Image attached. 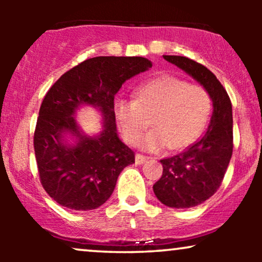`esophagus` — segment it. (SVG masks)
Returning <instances> with one entry per match:
<instances>
[{
  "label": "esophagus",
  "instance_id": "34e87169",
  "mask_svg": "<svg viewBox=\"0 0 262 262\" xmlns=\"http://www.w3.org/2000/svg\"><path fill=\"white\" fill-rule=\"evenodd\" d=\"M148 156H144V155H141V154H137L135 155V162H137L138 165H141V164H144V162L145 161H148Z\"/></svg>",
  "mask_w": 262,
  "mask_h": 262
}]
</instances>
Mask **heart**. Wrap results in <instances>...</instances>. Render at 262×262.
Here are the masks:
<instances>
[{
  "instance_id": "heart-1",
  "label": "heart",
  "mask_w": 262,
  "mask_h": 262,
  "mask_svg": "<svg viewBox=\"0 0 262 262\" xmlns=\"http://www.w3.org/2000/svg\"><path fill=\"white\" fill-rule=\"evenodd\" d=\"M212 100L202 86L189 85L179 77L164 75L139 87L135 101H118L114 107L117 124L125 141L139 143L149 151L166 148L182 150L192 145L202 134L209 119Z\"/></svg>"
}]
</instances>
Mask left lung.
Listing matches in <instances>:
<instances>
[{
	"instance_id": "8db88e82",
	"label": "left lung",
	"mask_w": 262,
	"mask_h": 262,
	"mask_svg": "<svg viewBox=\"0 0 262 262\" xmlns=\"http://www.w3.org/2000/svg\"><path fill=\"white\" fill-rule=\"evenodd\" d=\"M207 90L213 113L206 134L172 158L162 159V176L152 186L155 196L171 208H192L217 192L233 154V111L223 85L206 66L186 56L164 55Z\"/></svg>"
}]
</instances>
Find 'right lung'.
Here are the masks:
<instances>
[{"label": "right lung", "instance_id": "1", "mask_svg": "<svg viewBox=\"0 0 262 262\" xmlns=\"http://www.w3.org/2000/svg\"><path fill=\"white\" fill-rule=\"evenodd\" d=\"M151 66L141 56H96L65 73L47 92L34 151L41 185L60 206L98 208L113 193L122 170L135 161L133 150L117 134L114 96L125 81ZM82 105L101 113L104 125L98 135L87 136L77 124L74 114Z\"/></svg>", "mask_w": 262, "mask_h": 262}]
</instances>
